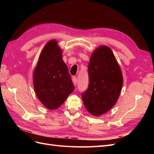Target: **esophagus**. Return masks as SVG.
<instances>
[{"label":"esophagus","mask_w":154,"mask_h":154,"mask_svg":"<svg viewBox=\"0 0 154 154\" xmlns=\"http://www.w3.org/2000/svg\"><path fill=\"white\" fill-rule=\"evenodd\" d=\"M72 83L74 86L76 85V83H77V78L76 77H72Z\"/></svg>","instance_id":"obj_1"}]
</instances>
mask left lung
Wrapping results in <instances>:
<instances>
[{
    "label": "left lung",
    "mask_w": 154,
    "mask_h": 154,
    "mask_svg": "<svg viewBox=\"0 0 154 154\" xmlns=\"http://www.w3.org/2000/svg\"><path fill=\"white\" fill-rule=\"evenodd\" d=\"M89 84L82 94L86 110L98 117L117 102L123 83L122 71L111 49L100 45L93 51L88 63Z\"/></svg>",
    "instance_id": "1"
}]
</instances>
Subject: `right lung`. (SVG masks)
<instances>
[{
    "label": "right lung",
    "instance_id": "right-lung-1",
    "mask_svg": "<svg viewBox=\"0 0 154 154\" xmlns=\"http://www.w3.org/2000/svg\"><path fill=\"white\" fill-rule=\"evenodd\" d=\"M51 40L42 50L32 75L35 94L49 110L57 109L74 91V86L62 59V50Z\"/></svg>",
    "mask_w": 154,
    "mask_h": 154
}]
</instances>
